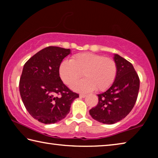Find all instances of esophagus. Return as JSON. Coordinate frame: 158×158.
<instances>
[{
  "label": "esophagus",
  "mask_w": 158,
  "mask_h": 158,
  "mask_svg": "<svg viewBox=\"0 0 158 158\" xmlns=\"http://www.w3.org/2000/svg\"><path fill=\"white\" fill-rule=\"evenodd\" d=\"M79 97L80 98H85V94H82V93H81V94H79Z\"/></svg>",
  "instance_id": "1"
}]
</instances>
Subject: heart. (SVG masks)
Instances as JSON below:
<instances>
[{
	"instance_id": "obj_1",
	"label": "heart",
	"mask_w": 158,
	"mask_h": 158,
	"mask_svg": "<svg viewBox=\"0 0 158 158\" xmlns=\"http://www.w3.org/2000/svg\"><path fill=\"white\" fill-rule=\"evenodd\" d=\"M86 78L74 84V90L88 92L96 89L104 91L113 84L117 74V65L114 59L103 55L85 52L74 55L71 60H63L59 67V74L66 85H73L82 76Z\"/></svg>"
}]
</instances>
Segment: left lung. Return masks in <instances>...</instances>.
<instances>
[{
    "label": "left lung",
    "instance_id": "1",
    "mask_svg": "<svg viewBox=\"0 0 158 158\" xmlns=\"http://www.w3.org/2000/svg\"><path fill=\"white\" fill-rule=\"evenodd\" d=\"M117 74L113 84L106 92L98 94V103L89 111L93 119L105 124L121 121L132 111L139 90V78L132 63L114 55Z\"/></svg>",
    "mask_w": 158,
    "mask_h": 158
}]
</instances>
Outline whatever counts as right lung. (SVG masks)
Returning <instances> with one entry per match:
<instances>
[{
    "label": "right lung",
    "instance_id": "obj_1",
    "mask_svg": "<svg viewBox=\"0 0 158 158\" xmlns=\"http://www.w3.org/2000/svg\"><path fill=\"white\" fill-rule=\"evenodd\" d=\"M70 49L50 46L33 56L24 64L19 81V92L26 110L44 124L63 120L79 94L63 84L59 67Z\"/></svg>",
    "mask_w": 158,
    "mask_h": 158
}]
</instances>
